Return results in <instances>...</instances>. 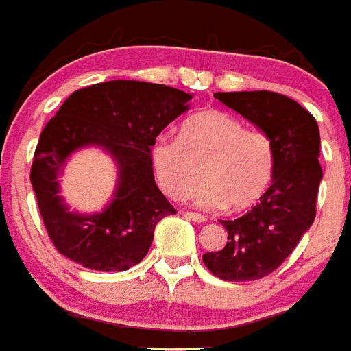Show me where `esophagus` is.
Instances as JSON below:
<instances>
[{
	"instance_id": "1",
	"label": "esophagus",
	"mask_w": 351,
	"mask_h": 351,
	"mask_svg": "<svg viewBox=\"0 0 351 351\" xmlns=\"http://www.w3.org/2000/svg\"><path fill=\"white\" fill-rule=\"evenodd\" d=\"M184 216H186V218L193 219L195 223H206L207 221L206 216H204V214H200V213H184Z\"/></svg>"
}]
</instances>
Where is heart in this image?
<instances>
[{
  "instance_id": "b5f03b06",
  "label": "heart",
  "mask_w": 351,
  "mask_h": 351,
  "mask_svg": "<svg viewBox=\"0 0 351 351\" xmlns=\"http://www.w3.org/2000/svg\"><path fill=\"white\" fill-rule=\"evenodd\" d=\"M160 186L182 200L200 181L197 202L209 209L234 210L255 206L274 176V147L263 133L246 130L243 121L223 110H204L186 119L179 138L160 137L153 145Z\"/></svg>"
}]
</instances>
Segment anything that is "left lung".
<instances>
[{"label":"left lung","mask_w":351,"mask_h":351,"mask_svg":"<svg viewBox=\"0 0 351 351\" xmlns=\"http://www.w3.org/2000/svg\"><path fill=\"white\" fill-rule=\"evenodd\" d=\"M214 98L267 135L274 147V176L250 213L219 221L228 241L223 250L206 253L202 260L219 280H262L288 258L315 221L322 181L320 132L302 105L280 93H216Z\"/></svg>","instance_id":"8db88e82"}]
</instances>
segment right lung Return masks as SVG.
Segmentation results:
<instances>
[{
	"label": "right lung",
	"instance_id": "1",
	"mask_svg": "<svg viewBox=\"0 0 351 351\" xmlns=\"http://www.w3.org/2000/svg\"><path fill=\"white\" fill-rule=\"evenodd\" d=\"M190 100L188 93L141 80H108L68 96L40 133L29 173L61 255L104 272L126 271L147 255L158 223L176 214L154 182L151 147ZM86 145L104 147L120 169L113 202L91 217L70 213L57 195L64 161Z\"/></svg>",
	"mask_w": 351,
	"mask_h": 351
}]
</instances>
